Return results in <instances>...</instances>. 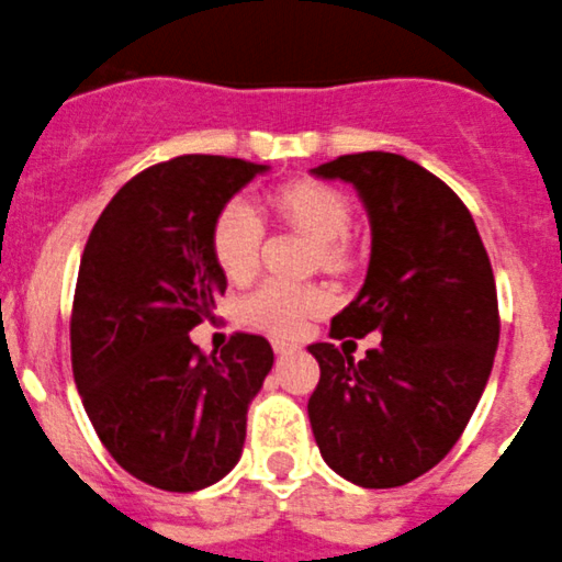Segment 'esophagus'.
Masks as SVG:
<instances>
[{"label":"esophagus","instance_id":"obj_1","mask_svg":"<svg viewBox=\"0 0 562 562\" xmlns=\"http://www.w3.org/2000/svg\"><path fill=\"white\" fill-rule=\"evenodd\" d=\"M271 347H274L277 356H288V352L300 350V344L288 341V338H271Z\"/></svg>","mask_w":562,"mask_h":562}]
</instances>
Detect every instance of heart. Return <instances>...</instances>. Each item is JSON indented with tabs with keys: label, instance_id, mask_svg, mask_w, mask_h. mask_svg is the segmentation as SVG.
Segmentation results:
<instances>
[{
	"label": "heart",
	"instance_id": "heart-1",
	"mask_svg": "<svg viewBox=\"0 0 562 562\" xmlns=\"http://www.w3.org/2000/svg\"><path fill=\"white\" fill-rule=\"evenodd\" d=\"M271 210L293 229L305 232L316 244L318 262L325 269H341L347 262L341 240L350 235L352 212L347 199L325 181H288L269 199ZM210 251L226 280L246 282L257 269L260 251V218L249 201L232 199L218 210L210 229ZM333 305L325 285H288L262 282L240 305L246 325L271 333H293L307 316H318Z\"/></svg>",
	"mask_w": 562,
	"mask_h": 562
}]
</instances>
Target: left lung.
<instances>
[{
	"mask_svg": "<svg viewBox=\"0 0 562 562\" xmlns=\"http://www.w3.org/2000/svg\"><path fill=\"white\" fill-rule=\"evenodd\" d=\"M361 195L372 229L367 280L330 336L381 333L367 358L307 350L322 378L307 401L322 459L358 487H401L462 437L498 347V296L473 215L417 161L383 150L311 170Z\"/></svg>",
	"mask_w": 562,
	"mask_h": 562,
	"instance_id": "8db88e82",
	"label": "left lung"
}]
</instances>
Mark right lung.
I'll return each mask as SVG.
<instances>
[{
  "instance_id": "right-lung-1",
  "label": "right lung",
  "mask_w": 562,
  "mask_h": 562,
  "mask_svg": "<svg viewBox=\"0 0 562 562\" xmlns=\"http://www.w3.org/2000/svg\"><path fill=\"white\" fill-rule=\"evenodd\" d=\"M266 170L206 154L161 161L120 187L86 240L69 325L75 383L105 451L150 487L221 482L274 367L262 336L235 333L218 358L187 336L226 291L212 221Z\"/></svg>"
}]
</instances>
